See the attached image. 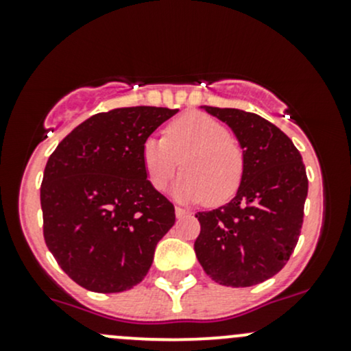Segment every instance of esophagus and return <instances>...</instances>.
<instances>
[{"mask_svg": "<svg viewBox=\"0 0 351 351\" xmlns=\"http://www.w3.org/2000/svg\"><path fill=\"white\" fill-rule=\"evenodd\" d=\"M175 214H176V217L182 219V217H185V215H189L190 212L185 210V208H182V207H176V208H175Z\"/></svg>", "mask_w": 351, "mask_h": 351, "instance_id": "esophagus-1", "label": "esophagus"}]
</instances>
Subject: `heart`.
Masks as SVG:
<instances>
[{
	"instance_id": "obj_1",
	"label": "heart",
	"mask_w": 351,
	"mask_h": 351,
	"mask_svg": "<svg viewBox=\"0 0 351 351\" xmlns=\"http://www.w3.org/2000/svg\"><path fill=\"white\" fill-rule=\"evenodd\" d=\"M141 161L147 182L158 192L169 185L182 162L185 173L173 186V195L182 202L208 198L210 204H222L238 192L244 175V153L231 130L198 112L169 122L165 137H147Z\"/></svg>"
}]
</instances>
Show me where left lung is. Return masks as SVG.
<instances>
[{
	"instance_id": "8db88e82",
	"label": "left lung",
	"mask_w": 351,
	"mask_h": 351,
	"mask_svg": "<svg viewBox=\"0 0 351 351\" xmlns=\"http://www.w3.org/2000/svg\"><path fill=\"white\" fill-rule=\"evenodd\" d=\"M228 123L244 153L236 197L197 212L195 254L205 274L226 287H251L277 275L300 236L307 175L292 141L256 113L204 107Z\"/></svg>"
}]
</instances>
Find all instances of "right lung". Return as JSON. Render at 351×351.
I'll return each mask as SVG.
<instances>
[{"label":"right lung","mask_w":351,"mask_h":351,"mask_svg":"<svg viewBox=\"0 0 351 351\" xmlns=\"http://www.w3.org/2000/svg\"><path fill=\"white\" fill-rule=\"evenodd\" d=\"M178 110L97 113L59 143L40 186L44 239L77 285L123 292L146 277L175 207L147 182L143 143Z\"/></svg>","instance_id":"add662e5"}]
</instances>
